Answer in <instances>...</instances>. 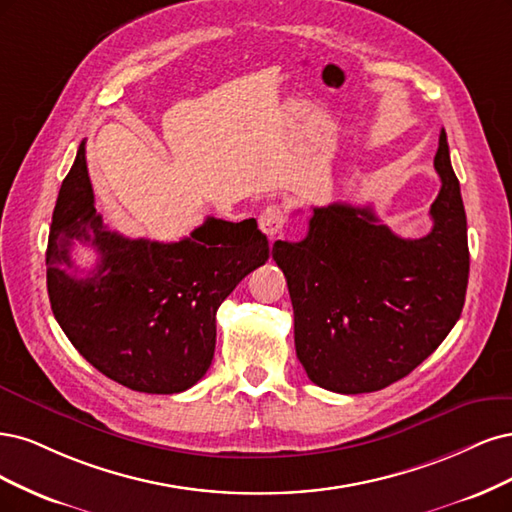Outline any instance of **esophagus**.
Listing matches in <instances>:
<instances>
[{"instance_id": "34e87169", "label": "esophagus", "mask_w": 512, "mask_h": 512, "mask_svg": "<svg viewBox=\"0 0 512 512\" xmlns=\"http://www.w3.org/2000/svg\"><path fill=\"white\" fill-rule=\"evenodd\" d=\"M285 219H287V214H285L283 206H278V204L268 206L259 217V229L268 238H276L280 234V229H283V225H285Z\"/></svg>"}]
</instances>
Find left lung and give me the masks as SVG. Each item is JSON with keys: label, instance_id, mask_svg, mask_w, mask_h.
Instances as JSON below:
<instances>
[{"label": "left lung", "instance_id": "1", "mask_svg": "<svg viewBox=\"0 0 512 512\" xmlns=\"http://www.w3.org/2000/svg\"><path fill=\"white\" fill-rule=\"evenodd\" d=\"M440 193L432 232L408 240L370 208H312L302 242L276 240L293 304L295 353L315 385L336 393L385 389L449 336L466 300V210L440 131Z\"/></svg>", "mask_w": 512, "mask_h": 512}]
</instances>
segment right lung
<instances>
[{
  "instance_id": "add662e5",
  "label": "right lung",
  "mask_w": 512,
  "mask_h": 512,
  "mask_svg": "<svg viewBox=\"0 0 512 512\" xmlns=\"http://www.w3.org/2000/svg\"><path fill=\"white\" fill-rule=\"evenodd\" d=\"M76 243L96 255L85 277ZM268 257L255 219L208 217L178 242L110 232L93 206L82 142L53 212L46 287L57 323L93 368L134 391L180 393L212 364L221 302Z\"/></svg>"
}]
</instances>
